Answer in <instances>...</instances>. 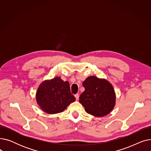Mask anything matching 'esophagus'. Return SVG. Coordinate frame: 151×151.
<instances>
[{
	"label": "esophagus",
	"mask_w": 151,
	"mask_h": 151,
	"mask_svg": "<svg viewBox=\"0 0 151 151\" xmlns=\"http://www.w3.org/2000/svg\"><path fill=\"white\" fill-rule=\"evenodd\" d=\"M75 98H76V100H78L79 99V95H78V93L75 95Z\"/></svg>",
	"instance_id": "34e87169"
}]
</instances>
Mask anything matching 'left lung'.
I'll list each match as a JSON object with an SVG mask.
<instances>
[{"label": "left lung", "instance_id": "left-lung-1", "mask_svg": "<svg viewBox=\"0 0 151 151\" xmlns=\"http://www.w3.org/2000/svg\"><path fill=\"white\" fill-rule=\"evenodd\" d=\"M85 88L80 102L88 114L96 117L108 114L116 104V94L112 84L105 79L89 76L83 83Z\"/></svg>", "mask_w": 151, "mask_h": 151}]
</instances>
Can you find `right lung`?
<instances>
[{
	"instance_id": "right-lung-1",
	"label": "right lung",
	"mask_w": 151,
	"mask_h": 151,
	"mask_svg": "<svg viewBox=\"0 0 151 151\" xmlns=\"http://www.w3.org/2000/svg\"><path fill=\"white\" fill-rule=\"evenodd\" d=\"M36 100L43 111L52 114L63 111L76 99L70 92L69 83L63 81L60 77H55L40 84L36 93Z\"/></svg>"
}]
</instances>
